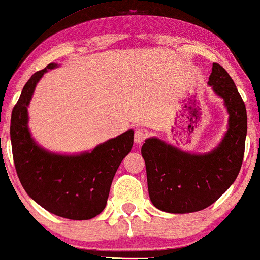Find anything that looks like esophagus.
<instances>
[{
    "label": "esophagus",
    "instance_id": "obj_1",
    "mask_svg": "<svg viewBox=\"0 0 260 260\" xmlns=\"http://www.w3.org/2000/svg\"><path fill=\"white\" fill-rule=\"evenodd\" d=\"M148 137V133L143 129H137L136 131H135V143L137 144H141L143 143V142L145 141V138Z\"/></svg>",
    "mask_w": 260,
    "mask_h": 260
}]
</instances>
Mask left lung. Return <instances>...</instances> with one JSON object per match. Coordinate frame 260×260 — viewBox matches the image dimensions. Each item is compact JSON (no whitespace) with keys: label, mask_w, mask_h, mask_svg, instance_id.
I'll return each instance as SVG.
<instances>
[{"label":"left lung","mask_w":260,"mask_h":260,"mask_svg":"<svg viewBox=\"0 0 260 260\" xmlns=\"http://www.w3.org/2000/svg\"><path fill=\"white\" fill-rule=\"evenodd\" d=\"M208 85L223 99L230 115L227 133L214 150L189 154L155 137L142 145L149 197L163 212L183 214L207 208L229 189L240 172L247 133L245 103L219 63H213Z\"/></svg>","instance_id":"1"}]
</instances>
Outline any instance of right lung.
Here are the masks:
<instances>
[{
  "label": "right lung",
  "instance_id": "right-lung-1",
  "mask_svg": "<svg viewBox=\"0 0 260 260\" xmlns=\"http://www.w3.org/2000/svg\"><path fill=\"white\" fill-rule=\"evenodd\" d=\"M56 66L49 63L35 72L14 106L10 120L14 165L24 190L46 211L71 220H88L105 208L113 176L133 148L134 131L80 155L53 154L39 147L28 130L27 106L38 81Z\"/></svg>",
  "mask_w": 260,
  "mask_h": 260
}]
</instances>
